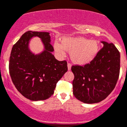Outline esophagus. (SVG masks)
<instances>
[{
  "label": "esophagus",
  "instance_id": "obj_1",
  "mask_svg": "<svg viewBox=\"0 0 127 127\" xmlns=\"http://www.w3.org/2000/svg\"><path fill=\"white\" fill-rule=\"evenodd\" d=\"M71 64L68 63V70H71Z\"/></svg>",
  "mask_w": 127,
  "mask_h": 127
}]
</instances>
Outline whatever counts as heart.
<instances>
[{
  "instance_id": "heart-1",
  "label": "heart",
  "mask_w": 127,
  "mask_h": 127,
  "mask_svg": "<svg viewBox=\"0 0 127 127\" xmlns=\"http://www.w3.org/2000/svg\"><path fill=\"white\" fill-rule=\"evenodd\" d=\"M54 49L61 55L64 54V49L70 52L71 59L77 64H85L94 60L100 51L97 40L78 37H66L62 40V45L54 43Z\"/></svg>"
}]
</instances>
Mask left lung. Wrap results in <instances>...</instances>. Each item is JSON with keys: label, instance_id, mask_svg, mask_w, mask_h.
Masks as SVG:
<instances>
[{"label": "left lung", "instance_id": "left-lung-1", "mask_svg": "<svg viewBox=\"0 0 127 127\" xmlns=\"http://www.w3.org/2000/svg\"><path fill=\"white\" fill-rule=\"evenodd\" d=\"M104 47L90 63L72 66L73 95L84 103L102 101L113 91L120 75V54L112 43Z\"/></svg>", "mask_w": 127, "mask_h": 127}]
</instances>
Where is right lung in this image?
Listing matches in <instances>:
<instances>
[{"mask_svg":"<svg viewBox=\"0 0 127 127\" xmlns=\"http://www.w3.org/2000/svg\"><path fill=\"white\" fill-rule=\"evenodd\" d=\"M33 36L40 38L45 49L36 55L28 48ZM53 51L48 32L28 31L12 47L9 63L10 76L17 90L27 99L36 101L49 98L56 83L68 71L66 61L57 60Z\"/></svg>","mask_w":127,"mask_h":127,"instance_id":"1","label":"right lung"}]
</instances>
